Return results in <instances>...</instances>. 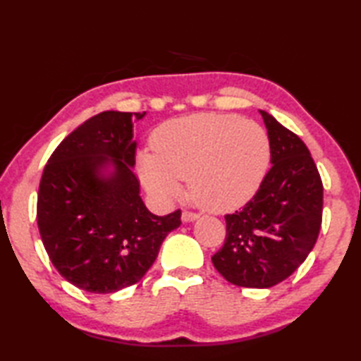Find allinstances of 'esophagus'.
I'll return each instance as SVG.
<instances>
[{
  "label": "esophagus",
  "mask_w": 361,
  "mask_h": 361,
  "mask_svg": "<svg viewBox=\"0 0 361 361\" xmlns=\"http://www.w3.org/2000/svg\"><path fill=\"white\" fill-rule=\"evenodd\" d=\"M181 219L183 221H186V224H189V221H194L198 219V214L197 212H192V211H185L181 214Z\"/></svg>",
  "instance_id": "1"
}]
</instances>
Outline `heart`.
<instances>
[{"instance_id": "obj_1", "label": "heart", "mask_w": 361, "mask_h": 361, "mask_svg": "<svg viewBox=\"0 0 361 361\" xmlns=\"http://www.w3.org/2000/svg\"><path fill=\"white\" fill-rule=\"evenodd\" d=\"M270 140L265 130L235 114L202 113L164 122L153 135V152L140 158L145 188L159 198L181 192L200 208L231 211L259 189L270 164Z\"/></svg>"}]
</instances>
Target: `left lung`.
<instances>
[{
	"instance_id": "1",
	"label": "left lung",
	"mask_w": 361,
	"mask_h": 361,
	"mask_svg": "<svg viewBox=\"0 0 361 361\" xmlns=\"http://www.w3.org/2000/svg\"><path fill=\"white\" fill-rule=\"evenodd\" d=\"M260 114L271 167L251 200L226 214L225 243L212 256L228 282L248 288L286 281L315 247L323 221V181L307 145L271 114Z\"/></svg>"
}]
</instances>
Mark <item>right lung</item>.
Wrapping results in <instances>:
<instances>
[{
    "label": "right lung",
    "instance_id": "add662e5",
    "mask_svg": "<svg viewBox=\"0 0 361 361\" xmlns=\"http://www.w3.org/2000/svg\"><path fill=\"white\" fill-rule=\"evenodd\" d=\"M144 113L102 111L52 152L38 186L37 224L44 250L63 278L90 293H113L140 282L181 211L152 214L133 172V122ZM105 164L115 172L98 175Z\"/></svg>",
    "mask_w": 361,
    "mask_h": 361
}]
</instances>
